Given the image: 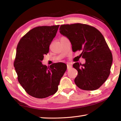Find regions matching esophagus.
<instances>
[{
    "label": "esophagus",
    "mask_w": 121,
    "mask_h": 121,
    "mask_svg": "<svg viewBox=\"0 0 121 121\" xmlns=\"http://www.w3.org/2000/svg\"><path fill=\"white\" fill-rule=\"evenodd\" d=\"M67 69H70V68L72 67V65H71V64L70 63H67Z\"/></svg>",
    "instance_id": "obj_1"
}]
</instances>
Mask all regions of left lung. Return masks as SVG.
I'll return each mask as SVG.
<instances>
[{"instance_id":"obj_1","label":"left lung","mask_w":121,"mask_h":121,"mask_svg":"<svg viewBox=\"0 0 121 121\" xmlns=\"http://www.w3.org/2000/svg\"><path fill=\"white\" fill-rule=\"evenodd\" d=\"M60 32L68 38L73 52L82 51L80 56L85 63L76 62L78 71L75 83L79 89L95 90L107 80L110 73L112 56L103 35L92 26L82 23L61 25Z\"/></svg>"}]
</instances>
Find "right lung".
Wrapping results in <instances>:
<instances>
[{"label": "right lung", "instance_id": "obj_1", "mask_svg": "<svg viewBox=\"0 0 121 121\" xmlns=\"http://www.w3.org/2000/svg\"><path fill=\"white\" fill-rule=\"evenodd\" d=\"M59 26L34 28L22 37L17 44L14 66L18 81L33 97L45 98L56 93L66 71L67 65L64 63H53L50 67L42 63Z\"/></svg>", "mask_w": 121, "mask_h": 121}]
</instances>
